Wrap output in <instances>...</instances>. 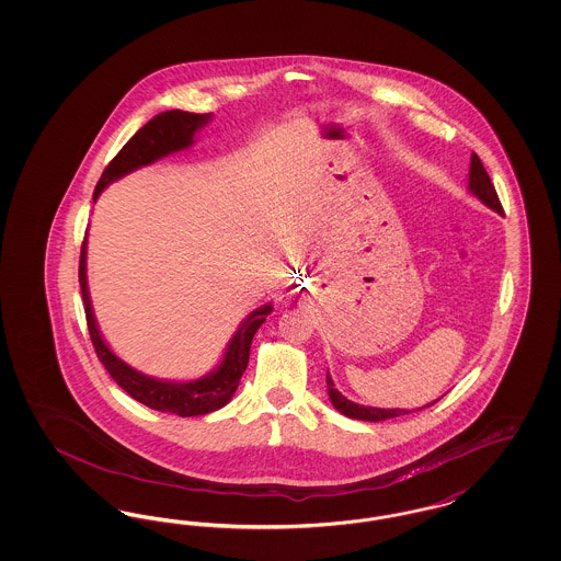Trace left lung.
Masks as SVG:
<instances>
[{
    "label": "left lung",
    "instance_id": "left-lung-1",
    "mask_svg": "<svg viewBox=\"0 0 561 561\" xmlns=\"http://www.w3.org/2000/svg\"><path fill=\"white\" fill-rule=\"evenodd\" d=\"M469 191L480 199L481 204H485V206L492 208L494 213H503V206H501V199H499V195H496V188L492 185V181H490V176H488L483 163H481L480 158H478L476 153L471 156V168H469ZM325 382H328V396H330L332 405H334L341 414L348 416V419L378 423V421H387V419H396V416H401V414L416 412V410H400V408H398V410H385V408L359 405V403L348 401L347 398L334 387L330 374H325ZM435 401H431V403L423 405V408L433 405ZM423 408H419V410H423Z\"/></svg>",
    "mask_w": 561,
    "mask_h": 561
}]
</instances>
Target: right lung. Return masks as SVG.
<instances>
[{"label": "right lung", "instance_id": "1", "mask_svg": "<svg viewBox=\"0 0 561 561\" xmlns=\"http://www.w3.org/2000/svg\"><path fill=\"white\" fill-rule=\"evenodd\" d=\"M210 113H188V111H163L156 115L151 122H147L133 138L122 147V151L108 161L99 185L94 188V199L103 193L108 183L130 174L134 170L149 165L153 161L161 160L174 151H183L193 145L195 133L210 122ZM85 238L81 243L80 254V286L81 298H83V311L88 321V332L92 339L94 351L99 359L103 362L105 370L111 378L136 401L160 410V412H172L179 416H202L214 412L222 405H227L238 385L241 374L245 373L248 359H250V345L256 334V330L267 320L268 313L273 311L271 305H263L256 311H252L236 336L231 339L227 353L220 362V366L214 373L206 374L204 378L191 380V382H170L151 378L145 374L130 368L126 362H122L107 343L103 341L99 325L92 313L90 296H88V279H85Z\"/></svg>", "mask_w": 561, "mask_h": 561}]
</instances>
